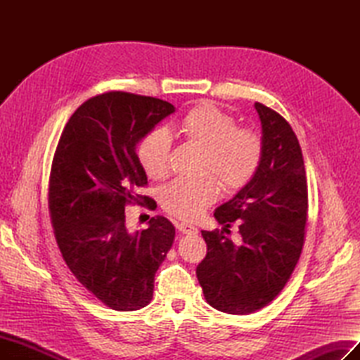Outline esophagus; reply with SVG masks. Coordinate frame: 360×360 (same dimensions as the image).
Listing matches in <instances>:
<instances>
[{"label":"esophagus","instance_id":"34e87169","mask_svg":"<svg viewBox=\"0 0 360 360\" xmlns=\"http://www.w3.org/2000/svg\"><path fill=\"white\" fill-rule=\"evenodd\" d=\"M177 228H179V231L183 234H197L198 233L197 226H193L192 224H188V222H179Z\"/></svg>","mask_w":360,"mask_h":360}]
</instances>
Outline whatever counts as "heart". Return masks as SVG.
Segmentation results:
<instances>
[{
	"label": "heart",
	"mask_w": 360,
	"mask_h": 360,
	"mask_svg": "<svg viewBox=\"0 0 360 360\" xmlns=\"http://www.w3.org/2000/svg\"><path fill=\"white\" fill-rule=\"evenodd\" d=\"M188 143L202 148L200 171L207 176L191 180L177 179L163 188L162 207L184 221L200 217L225 191L237 192L254 180L264 159V138L257 129L237 126L233 114L212 102H202L189 110L179 123ZM172 141L167 130L147 135L138 150V159L147 176L165 179L171 169Z\"/></svg>",
	"instance_id": "1"
}]
</instances>
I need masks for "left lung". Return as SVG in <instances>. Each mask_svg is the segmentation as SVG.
Segmentation results:
<instances>
[{
    "label": "left lung",
    "instance_id": "obj_1",
    "mask_svg": "<svg viewBox=\"0 0 360 360\" xmlns=\"http://www.w3.org/2000/svg\"><path fill=\"white\" fill-rule=\"evenodd\" d=\"M263 124L264 159L254 180L217 207L224 231H201L207 255L197 278L207 303L236 315L252 314L274 300L288 282L304 243L308 183L302 148L287 120L255 102ZM239 224L241 240L224 233Z\"/></svg>",
    "mask_w": 360,
    "mask_h": 360
}]
</instances>
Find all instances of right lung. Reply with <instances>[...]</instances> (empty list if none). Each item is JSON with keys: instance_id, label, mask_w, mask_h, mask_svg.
Wrapping results in <instances>:
<instances>
[{"instance_id": "add662e5", "label": "right lung", "mask_w": 360, "mask_h": 360, "mask_svg": "<svg viewBox=\"0 0 360 360\" xmlns=\"http://www.w3.org/2000/svg\"><path fill=\"white\" fill-rule=\"evenodd\" d=\"M174 106L150 96L108 91L84 102L53 153L48 205L53 236L73 276L105 307L136 311L153 299L155 275L174 243L163 216L129 233V204L156 209L138 189L147 176L135 147Z\"/></svg>"}]
</instances>
